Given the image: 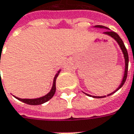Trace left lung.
Segmentation results:
<instances>
[{
  "mask_svg": "<svg viewBox=\"0 0 134 134\" xmlns=\"http://www.w3.org/2000/svg\"><path fill=\"white\" fill-rule=\"evenodd\" d=\"M95 27H97V28H103V29H107V30H107L105 32H104L103 34H105V35H107V36H111L113 39H114L116 40V42H117V43L119 44V47H120V48H121V51H122V53L124 54V58H125V74H124V77H123V79H122V81H121V84L119 85V86L116 89L114 92H113L112 93L110 94H108L107 96H110L112 94H113V93H115L116 91H118V90H119L120 88H121L122 86L124 85V83H125V80L127 79V69H128V62H129V59H128V54H127V49L125 48V44H124V42H123V41L121 40V39L119 37V36L118 35V34L115 33V32H113V31H111L110 30V29L107 28V27H106L104 26H101V25H96L95 26ZM85 93V92H84ZM86 95H88V96H92V97H93V98H105V96H92V95H88V94H86L85 93Z\"/></svg>",
  "mask_w": 134,
  "mask_h": 134,
  "instance_id": "left-lung-1",
  "label": "left lung"
}]
</instances>
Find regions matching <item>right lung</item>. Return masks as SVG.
Wrapping results in <instances>:
<instances>
[{
	"instance_id": "1",
	"label": "right lung",
	"mask_w": 134,
	"mask_h": 134,
	"mask_svg": "<svg viewBox=\"0 0 134 134\" xmlns=\"http://www.w3.org/2000/svg\"><path fill=\"white\" fill-rule=\"evenodd\" d=\"M59 72H60V70H59V71H57V73L55 75L52 88H51V91L49 92L47 95H44V96H42V97H40V98H34V99H28V98H24V99H22V98H17V97L15 96V98H17L18 100H21V101H22V102L25 103V104H30V105H39V104H44L45 102H47V101L50 100L51 98H52V97H53L54 95V94H55V92H56V80H57V77L58 75H59Z\"/></svg>"
}]
</instances>
